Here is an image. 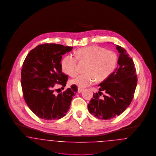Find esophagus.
<instances>
[{
    "mask_svg": "<svg viewBox=\"0 0 156 156\" xmlns=\"http://www.w3.org/2000/svg\"><path fill=\"white\" fill-rule=\"evenodd\" d=\"M83 89H82V88H78V93H81L82 91H83Z\"/></svg>",
    "mask_w": 156,
    "mask_h": 156,
    "instance_id": "34e87169",
    "label": "esophagus"
}]
</instances>
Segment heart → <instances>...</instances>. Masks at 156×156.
Listing matches in <instances>:
<instances>
[{"instance_id": "obj_1", "label": "heart", "mask_w": 156, "mask_h": 156, "mask_svg": "<svg viewBox=\"0 0 156 156\" xmlns=\"http://www.w3.org/2000/svg\"><path fill=\"white\" fill-rule=\"evenodd\" d=\"M78 59L88 62L86 73L75 75L70 82L80 88H85L95 80L102 82L108 79L116 68L118 57L115 51L101 47L91 45L81 48L76 51L75 56L68 54L62 59V71L68 75H74L76 73Z\"/></svg>"}]
</instances>
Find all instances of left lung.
Wrapping results in <instances>:
<instances>
[{"label": "left lung", "mask_w": 156, "mask_h": 156, "mask_svg": "<svg viewBox=\"0 0 156 156\" xmlns=\"http://www.w3.org/2000/svg\"><path fill=\"white\" fill-rule=\"evenodd\" d=\"M116 48L120 53L118 66L108 79L99 84V91L93 94L88 105L90 113L98 119H111L125 111L133 98L137 86L133 59L123 48L118 45Z\"/></svg>", "instance_id": "left-lung-1"}]
</instances>
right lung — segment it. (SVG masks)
<instances>
[{
	"mask_svg": "<svg viewBox=\"0 0 156 156\" xmlns=\"http://www.w3.org/2000/svg\"><path fill=\"white\" fill-rule=\"evenodd\" d=\"M72 47L46 43L38 45L27 54L23 64V95L30 110L47 120L64 117L78 90L75 85L62 92L57 87H66L68 75L62 73V55Z\"/></svg>",
	"mask_w": 156,
	"mask_h": 156,
	"instance_id": "obj_1",
	"label": "right lung"
}]
</instances>
